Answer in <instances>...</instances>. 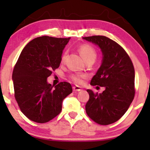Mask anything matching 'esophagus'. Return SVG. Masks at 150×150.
I'll return each instance as SVG.
<instances>
[{"label": "esophagus", "instance_id": "esophagus-1", "mask_svg": "<svg viewBox=\"0 0 150 150\" xmlns=\"http://www.w3.org/2000/svg\"><path fill=\"white\" fill-rule=\"evenodd\" d=\"M73 89L74 92H80V91L82 90V88L80 87H79V86H74Z\"/></svg>", "mask_w": 150, "mask_h": 150}]
</instances>
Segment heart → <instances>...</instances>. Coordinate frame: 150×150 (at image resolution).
I'll return each mask as SVG.
<instances>
[{
    "instance_id": "1",
    "label": "heart",
    "mask_w": 150,
    "mask_h": 150,
    "mask_svg": "<svg viewBox=\"0 0 150 150\" xmlns=\"http://www.w3.org/2000/svg\"><path fill=\"white\" fill-rule=\"evenodd\" d=\"M79 51H80L81 56H82V58L85 61L91 59V58L96 59V58H97V52H96L95 49L91 46L87 45V44H83V45L80 46L79 48ZM65 56V53L62 56V61H64ZM85 77V75H84V74H74L71 76V79L76 84H81Z\"/></svg>"
}]
</instances>
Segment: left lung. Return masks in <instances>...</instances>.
I'll return each mask as SVG.
<instances>
[{"label":"left lung","mask_w":150,"mask_h":150,"mask_svg":"<svg viewBox=\"0 0 150 150\" xmlns=\"http://www.w3.org/2000/svg\"><path fill=\"white\" fill-rule=\"evenodd\" d=\"M99 48L101 64L90 85L104 87L100 94L87 89L89 99L85 105L91 119L101 125H108L119 120L132 103L135 96V70L125 50L105 36L82 37Z\"/></svg>","instance_id":"obj_1"}]
</instances>
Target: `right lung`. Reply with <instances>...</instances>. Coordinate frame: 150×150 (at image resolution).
<instances>
[{
  "label": "right lung",
  "mask_w": 150,
  "mask_h": 150,
  "mask_svg": "<svg viewBox=\"0 0 150 150\" xmlns=\"http://www.w3.org/2000/svg\"><path fill=\"white\" fill-rule=\"evenodd\" d=\"M70 38L37 37L22 51L13 73L15 97L20 110L37 123L49 121L61 113L63 99L73 92L66 82L51 85L47 78L59 67Z\"/></svg>",
  "instance_id": "obj_1"
}]
</instances>
